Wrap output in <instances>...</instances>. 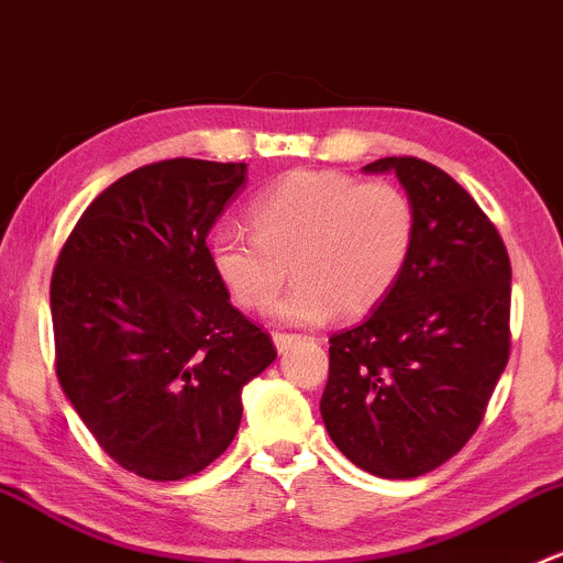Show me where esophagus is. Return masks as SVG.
Instances as JSON below:
<instances>
[{
  "mask_svg": "<svg viewBox=\"0 0 563 563\" xmlns=\"http://www.w3.org/2000/svg\"><path fill=\"white\" fill-rule=\"evenodd\" d=\"M272 340H275L277 351H280V353H286L288 347H291V342L297 340V334H286V331H275V334H272Z\"/></svg>",
  "mask_w": 563,
  "mask_h": 563,
  "instance_id": "1",
  "label": "esophagus"
}]
</instances>
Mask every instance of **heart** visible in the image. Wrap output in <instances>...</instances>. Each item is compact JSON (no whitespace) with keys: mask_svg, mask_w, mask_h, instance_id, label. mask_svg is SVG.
<instances>
[{"mask_svg":"<svg viewBox=\"0 0 563 563\" xmlns=\"http://www.w3.org/2000/svg\"><path fill=\"white\" fill-rule=\"evenodd\" d=\"M253 236L221 232L210 266L234 305L269 312L288 280L297 286L277 307L291 323H323L342 312L361 318L390 297L410 262L418 212L390 180L331 169H294L247 207Z\"/></svg>","mask_w":563,"mask_h":563,"instance_id":"b5f03b06","label":"heart"}]
</instances>
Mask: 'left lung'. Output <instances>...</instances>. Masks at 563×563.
<instances>
[{"label": "left lung", "mask_w": 563, "mask_h": 563, "mask_svg": "<svg viewBox=\"0 0 563 563\" xmlns=\"http://www.w3.org/2000/svg\"><path fill=\"white\" fill-rule=\"evenodd\" d=\"M416 202L405 275L358 327L329 336L321 416L358 470L407 481L445 464L481 426L510 358V256L481 205L434 164L388 156Z\"/></svg>", "instance_id": "obj_1"}]
</instances>
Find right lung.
Segmentation results:
<instances>
[{
	"label": "right lung",
	"instance_id": "right-lung-1",
	"mask_svg": "<svg viewBox=\"0 0 563 563\" xmlns=\"http://www.w3.org/2000/svg\"><path fill=\"white\" fill-rule=\"evenodd\" d=\"M245 173L167 158L118 177L53 266L58 383L99 448L145 481H183L227 451L242 386L277 356L229 301L207 247Z\"/></svg>",
	"mask_w": 563,
	"mask_h": 563
}]
</instances>
